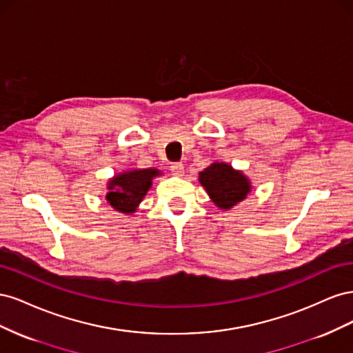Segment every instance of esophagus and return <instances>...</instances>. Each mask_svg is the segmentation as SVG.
Segmentation results:
<instances>
[{
  "label": "esophagus",
  "instance_id": "esophagus-1",
  "mask_svg": "<svg viewBox=\"0 0 353 353\" xmlns=\"http://www.w3.org/2000/svg\"><path fill=\"white\" fill-rule=\"evenodd\" d=\"M170 172H172V175L183 176L184 175V165L181 162L172 163V165H170Z\"/></svg>",
  "mask_w": 353,
  "mask_h": 353
}]
</instances>
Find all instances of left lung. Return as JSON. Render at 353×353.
<instances>
[{
	"label": "left lung",
	"mask_w": 353,
	"mask_h": 353,
	"mask_svg": "<svg viewBox=\"0 0 353 353\" xmlns=\"http://www.w3.org/2000/svg\"><path fill=\"white\" fill-rule=\"evenodd\" d=\"M200 183L213 203L221 209H230L250 191V184L239 170L225 163H213L200 172Z\"/></svg>",
	"instance_id": "obj_1"
}]
</instances>
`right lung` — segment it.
<instances>
[{
	"label": "right lung",
	"mask_w": 353,
	"mask_h": 353,
	"mask_svg": "<svg viewBox=\"0 0 353 353\" xmlns=\"http://www.w3.org/2000/svg\"><path fill=\"white\" fill-rule=\"evenodd\" d=\"M156 175H159V170L156 169H135L131 172L117 175L110 179L109 193L105 199L117 212L132 213L138 203L147 194L152 179Z\"/></svg>",
	"instance_id": "right-lung-1"
}]
</instances>
